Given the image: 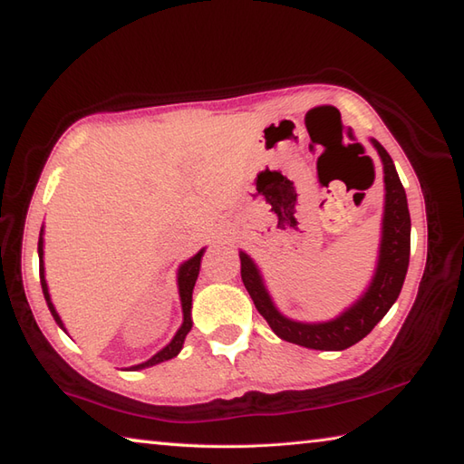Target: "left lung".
Returning a JSON list of instances; mask_svg holds the SVG:
<instances>
[{
  "label": "left lung",
  "mask_w": 464,
  "mask_h": 464,
  "mask_svg": "<svg viewBox=\"0 0 464 464\" xmlns=\"http://www.w3.org/2000/svg\"><path fill=\"white\" fill-rule=\"evenodd\" d=\"M382 161L384 173V209L377 267H374L369 287L351 307L339 313L334 319L304 323L285 317L277 309L265 285L263 275L247 253L239 251L241 279L249 291L255 307L269 323L273 333L287 343L301 344L317 351H343L367 337L387 311L399 299L405 283L411 255V215L407 205V193L402 187L391 155L377 141L371 140Z\"/></svg>",
  "instance_id": "obj_1"
}]
</instances>
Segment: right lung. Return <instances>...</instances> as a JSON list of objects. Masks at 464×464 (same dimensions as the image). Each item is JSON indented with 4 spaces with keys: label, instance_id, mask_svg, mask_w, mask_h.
I'll list each match as a JSON object with an SVG mask.
<instances>
[{
    "label": "right lung",
    "instance_id": "add662e5",
    "mask_svg": "<svg viewBox=\"0 0 464 464\" xmlns=\"http://www.w3.org/2000/svg\"><path fill=\"white\" fill-rule=\"evenodd\" d=\"M205 249H201L199 253H195L191 259H187L185 263L179 265V269H177V289H179V299H181V311H183V323L181 327L177 329V333L173 334V339L165 344V347L161 351H157L151 359H147L145 362H140V364H133V367H130L127 371H141V369H147V367H153V364H160L163 361H169L173 357H177V354L181 353L183 349V343H185V337L187 333L191 331L193 327V321H191V301H193V287H195V281L197 277H199V269H201V257H203ZM37 255H39V279H42V289H44V297H45V303L49 311H52L55 323L62 327L65 333V324L62 321V317H59V313L55 311L53 303H52V295H49V289H47V281H45V265H44V227L42 231H39V241H37Z\"/></svg>",
    "mask_w": 464,
    "mask_h": 464
}]
</instances>
